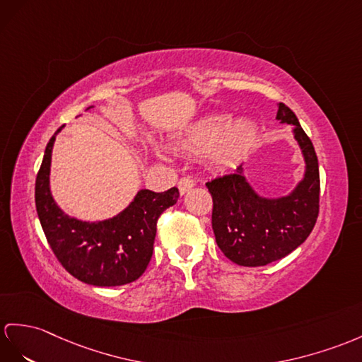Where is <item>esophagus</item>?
Here are the masks:
<instances>
[{
  "instance_id": "1",
  "label": "esophagus",
  "mask_w": 362,
  "mask_h": 362,
  "mask_svg": "<svg viewBox=\"0 0 362 362\" xmlns=\"http://www.w3.org/2000/svg\"><path fill=\"white\" fill-rule=\"evenodd\" d=\"M193 187H195V181H193L190 176H182V178L180 180V182H178V189H180L181 195H184V193H187Z\"/></svg>"
}]
</instances>
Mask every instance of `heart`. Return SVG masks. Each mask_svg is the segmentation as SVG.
<instances>
[{
	"label": "heart",
	"mask_w": 362,
	"mask_h": 362,
	"mask_svg": "<svg viewBox=\"0 0 362 362\" xmlns=\"http://www.w3.org/2000/svg\"><path fill=\"white\" fill-rule=\"evenodd\" d=\"M257 135V126L249 118L230 121L227 115L202 118L173 138L176 151L190 155H206L219 167L240 161Z\"/></svg>",
	"instance_id": "obj_1"
}]
</instances>
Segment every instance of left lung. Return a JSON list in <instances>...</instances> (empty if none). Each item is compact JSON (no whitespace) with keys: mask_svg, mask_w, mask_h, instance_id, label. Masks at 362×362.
Masks as SVG:
<instances>
[{"mask_svg":"<svg viewBox=\"0 0 362 362\" xmlns=\"http://www.w3.org/2000/svg\"><path fill=\"white\" fill-rule=\"evenodd\" d=\"M276 119L293 126L305 161L304 178L287 197L264 198L252 189L243 165L206 182L214 199L211 228L218 247L238 266L258 267L287 257L313 230L320 211L318 158L296 115L278 104Z\"/></svg>","mask_w":362,"mask_h":362,"instance_id":"1","label":"left lung"}]
</instances>
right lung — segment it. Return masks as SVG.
<instances>
[{"mask_svg": "<svg viewBox=\"0 0 362 362\" xmlns=\"http://www.w3.org/2000/svg\"><path fill=\"white\" fill-rule=\"evenodd\" d=\"M63 127L47 143L35 182V204L44 235L61 266L76 279L98 287L129 284L151 262L158 218L178 201L180 192L176 187L161 193L143 189L121 214L104 221L89 223L66 215L49 186L52 148Z\"/></svg>", "mask_w": 362, "mask_h": 362, "instance_id": "obj_1", "label": "right lung"}]
</instances>
